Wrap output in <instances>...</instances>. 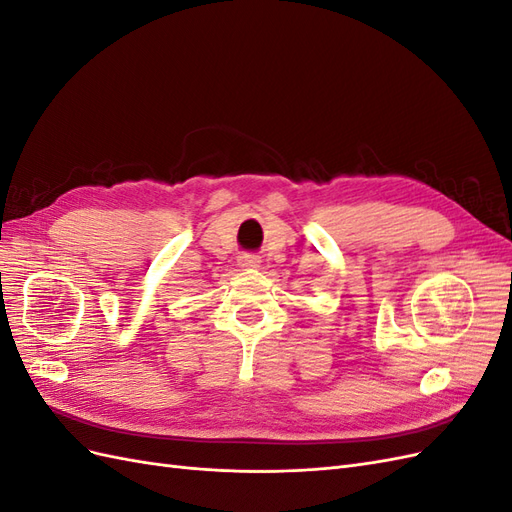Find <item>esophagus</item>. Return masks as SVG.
<instances>
[{
    "mask_svg": "<svg viewBox=\"0 0 512 512\" xmlns=\"http://www.w3.org/2000/svg\"><path fill=\"white\" fill-rule=\"evenodd\" d=\"M239 262H241V267H245V269H254V267H258V258H256V256H252V254H243V256L239 258Z\"/></svg>",
    "mask_w": 512,
    "mask_h": 512,
    "instance_id": "esophagus-1",
    "label": "esophagus"
}]
</instances>
